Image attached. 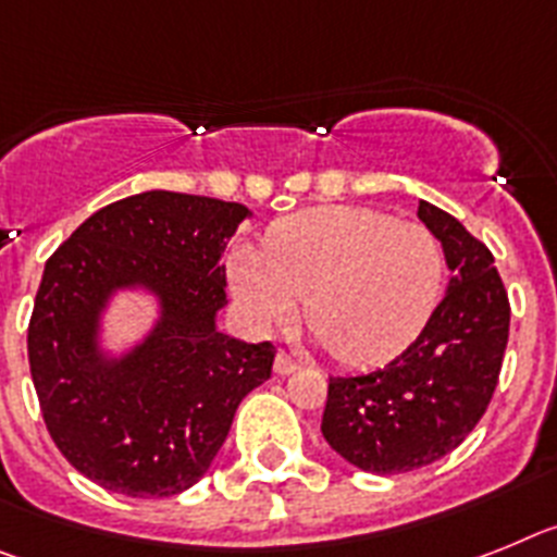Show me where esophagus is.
Instances as JSON below:
<instances>
[{"mask_svg": "<svg viewBox=\"0 0 557 557\" xmlns=\"http://www.w3.org/2000/svg\"><path fill=\"white\" fill-rule=\"evenodd\" d=\"M297 370V359H292L288 352H277V356H274V372H277V375H292V372Z\"/></svg>", "mask_w": 557, "mask_h": 557, "instance_id": "1", "label": "esophagus"}]
</instances>
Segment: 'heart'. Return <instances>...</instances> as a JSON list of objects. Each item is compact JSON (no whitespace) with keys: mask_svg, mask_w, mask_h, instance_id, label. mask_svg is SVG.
I'll list each match as a JSON object with an SVG mask.
<instances>
[{"mask_svg":"<svg viewBox=\"0 0 557 557\" xmlns=\"http://www.w3.org/2000/svg\"><path fill=\"white\" fill-rule=\"evenodd\" d=\"M443 246L414 221L367 207H317L283 219L263 251L230 255V283L251 325L288 322L306 297L322 345L352 367L412 345L443 292Z\"/></svg>","mask_w":557,"mask_h":557,"instance_id":"obj_1","label":"heart"}]
</instances>
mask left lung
<instances>
[{
	"instance_id": "left-lung-1",
	"label": "left lung",
	"mask_w": 557,
	"mask_h": 557,
	"mask_svg": "<svg viewBox=\"0 0 557 557\" xmlns=\"http://www.w3.org/2000/svg\"><path fill=\"white\" fill-rule=\"evenodd\" d=\"M418 219L443 244L451 269L446 297L384 370L333 375L327 384L322 434L367 473H406L454 451L491 404L510 333L491 249L429 201H420Z\"/></svg>"
}]
</instances>
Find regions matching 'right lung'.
<instances>
[{
  "label": "right lung",
  "instance_id": "right-lung-1",
  "mask_svg": "<svg viewBox=\"0 0 557 557\" xmlns=\"http://www.w3.org/2000/svg\"><path fill=\"white\" fill-rule=\"evenodd\" d=\"M251 212L235 201L148 190L103 207L47 260L27 356L47 432L86 480L134 499L196 485L240 400L269 381L274 345L215 327L226 240ZM123 287L160 299L152 333L114 360L99 317Z\"/></svg>",
  "mask_w": 557,
  "mask_h": 557
}]
</instances>
